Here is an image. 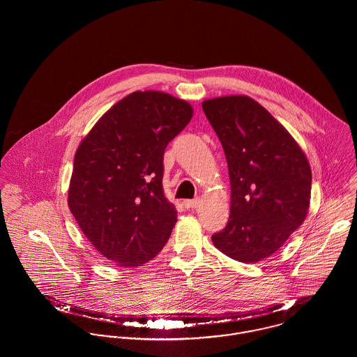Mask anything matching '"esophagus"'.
I'll use <instances>...</instances> for the list:
<instances>
[{
  "label": "esophagus",
  "instance_id": "1",
  "mask_svg": "<svg viewBox=\"0 0 357 357\" xmlns=\"http://www.w3.org/2000/svg\"><path fill=\"white\" fill-rule=\"evenodd\" d=\"M198 204H199V199H185L184 201L185 208H195Z\"/></svg>",
  "mask_w": 357,
  "mask_h": 357
}]
</instances>
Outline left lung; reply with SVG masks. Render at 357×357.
<instances>
[{"label":"left lung","instance_id":"8db88e82","mask_svg":"<svg viewBox=\"0 0 357 357\" xmlns=\"http://www.w3.org/2000/svg\"><path fill=\"white\" fill-rule=\"evenodd\" d=\"M228 163L231 207L227 227L211 236L225 255L258 262L275 255L305 221L312 170L287 129L245 95L202 102Z\"/></svg>","mask_w":357,"mask_h":357}]
</instances>
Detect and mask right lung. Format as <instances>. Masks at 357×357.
Masks as SVG:
<instances>
[{"label": "right lung", "instance_id": "add662e5", "mask_svg": "<svg viewBox=\"0 0 357 357\" xmlns=\"http://www.w3.org/2000/svg\"><path fill=\"white\" fill-rule=\"evenodd\" d=\"M192 115L185 100L137 91L104 112L79 143L67 204L109 264L142 266L169 241L177 210L163 192V153Z\"/></svg>", "mask_w": 357, "mask_h": 357}]
</instances>
